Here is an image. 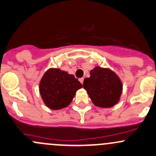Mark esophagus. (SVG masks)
Wrapping results in <instances>:
<instances>
[{"mask_svg": "<svg viewBox=\"0 0 156 156\" xmlns=\"http://www.w3.org/2000/svg\"><path fill=\"white\" fill-rule=\"evenodd\" d=\"M79 81H80V82H81V83H83V78H79Z\"/></svg>", "mask_w": 156, "mask_h": 156, "instance_id": "1", "label": "esophagus"}]
</instances>
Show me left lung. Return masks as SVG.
<instances>
[{
  "label": "left lung",
  "mask_w": 156,
  "mask_h": 156,
  "mask_svg": "<svg viewBox=\"0 0 156 156\" xmlns=\"http://www.w3.org/2000/svg\"><path fill=\"white\" fill-rule=\"evenodd\" d=\"M83 87L95 105L111 108L118 102L122 85L114 72L108 69L96 67L90 71V77L83 80Z\"/></svg>",
  "instance_id": "8db88e82"
}]
</instances>
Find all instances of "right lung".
I'll list each match as a JSON object with an SVG mask.
<instances>
[{
	"instance_id": "obj_1",
	"label": "right lung",
	"mask_w": 156,
	"mask_h": 156,
	"mask_svg": "<svg viewBox=\"0 0 156 156\" xmlns=\"http://www.w3.org/2000/svg\"><path fill=\"white\" fill-rule=\"evenodd\" d=\"M82 84L73 75L59 69H50L42 77L39 92L44 102L51 109L59 110L71 103Z\"/></svg>"
}]
</instances>
